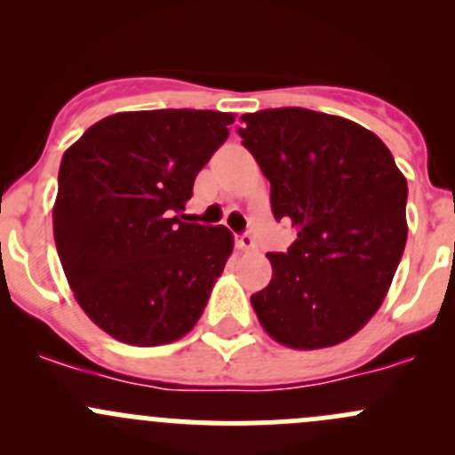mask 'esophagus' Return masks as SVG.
<instances>
[{"mask_svg":"<svg viewBox=\"0 0 455 455\" xmlns=\"http://www.w3.org/2000/svg\"><path fill=\"white\" fill-rule=\"evenodd\" d=\"M235 246L240 251H255V240L253 235H249V233H240V235H235Z\"/></svg>","mask_w":455,"mask_h":455,"instance_id":"obj_1","label":"esophagus"}]
</instances>
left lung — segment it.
Listing matches in <instances>:
<instances>
[{
    "label": "left lung",
    "instance_id": "8db88e82",
    "mask_svg": "<svg viewBox=\"0 0 455 455\" xmlns=\"http://www.w3.org/2000/svg\"><path fill=\"white\" fill-rule=\"evenodd\" d=\"M242 121L275 220L297 228L286 253H268L273 279L251 297L257 319L288 347L337 346L368 323L396 273L405 176L385 142L347 118L279 108Z\"/></svg>",
    "mask_w": 455,
    "mask_h": 455
}]
</instances>
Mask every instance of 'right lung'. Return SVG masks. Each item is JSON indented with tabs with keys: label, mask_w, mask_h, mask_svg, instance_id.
Masks as SVG:
<instances>
[{
	"label": "right lung",
	"mask_w": 455,
	"mask_h": 455,
	"mask_svg": "<svg viewBox=\"0 0 455 455\" xmlns=\"http://www.w3.org/2000/svg\"><path fill=\"white\" fill-rule=\"evenodd\" d=\"M233 121L211 109L121 112L63 154L59 259L85 315L118 341L163 346L200 319L233 235L176 213Z\"/></svg>",
	"instance_id": "1"
}]
</instances>
